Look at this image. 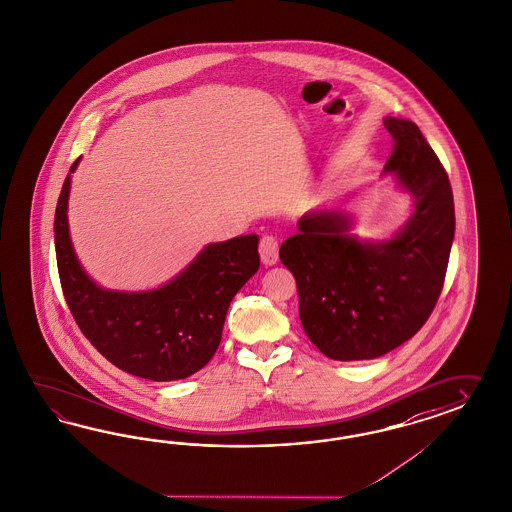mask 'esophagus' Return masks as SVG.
I'll return each instance as SVG.
<instances>
[{
    "mask_svg": "<svg viewBox=\"0 0 512 512\" xmlns=\"http://www.w3.org/2000/svg\"><path fill=\"white\" fill-rule=\"evenodd\" d=\"M259 253H261V261L266 266H274L278 263L279 257V244L278 238L272 234H264L259 244Z\"/></svg>",
    "mask_w": 512,
    "mask_h": 512,
    "instance_id": "34e87169",
    "label": "esophagus"
}]
</instances>
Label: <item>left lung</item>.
I'll use <instances>...</instances> for the list:
<instances>
[{
  "instance_id": "obj_1",
  "label": "left lung",
  "mask_w": 512,
  "mask_h": 512,
  "mask_svg": "<svg viewBox=\"0 0 512 512\" xmlns=\"http://www.w3.org/2000/svg\"><path fill=\"white\" fill-rule=\"evenodd\" d=\"M394 152L383 174L411 199L388 238H360L343 206L298 219L279 259L296 279L298 313L311 343L328 358L383 357L413 338L443 289L454 240L449 176L417 124L387 116Z\"/></svg>"
}]
</instances>
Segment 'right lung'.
Wrapping results in <instances>:
<instances>
[{"instance_id":"obj_1","label":"right lung","mask_w":512,"mask_h":512,"mask_svg":"<svg viewBox=\"0 0 512 512\" xmlns=\"http://www.w3.org/2000/svg\"><path fill=\"white\" fill-rule=\"evenodd\" d=\"M71 165L54 217L63 295L84 336L116 368L150 381H178L204 368L219 347L234 295L259 270V236L208 244L167 283L148 291L101 287L78 261L69 234Z\"/></svg>"}]
</instances>
